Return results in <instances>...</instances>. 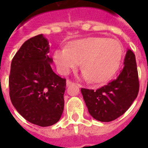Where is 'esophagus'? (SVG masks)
Returning a JSON list of instances; mask_svg holds the SVG:
<instances>
[{
	"instance_id": "esophagus-1",
	"label": "esophagus",
	"mask_w": 148,
	"mask_h": 148,
	"mask_svg": "<svg viewBox=\"0 0 148 148\" xmlns=\"http://www.w3.org/2000/svg\"><path fill=\"white\" fill-rule=\"evenodd\" d=\"M72 84H74L73 82H71V81L70 80H66V86H71V85H72Z\"/></svg>"
}]
</instances>
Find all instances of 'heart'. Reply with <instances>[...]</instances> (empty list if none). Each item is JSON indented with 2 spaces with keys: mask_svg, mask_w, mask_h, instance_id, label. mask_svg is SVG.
<instances>
[{
  "mask_svg": "<svg viewBox=\"0 0 148 148\" xmlns=\"http://www.w3.org/2000/svg\"><path fill=\"white\" fill-rule=\"evenodd\" d=\"M121 58V46L113 39L90 37L72 42L68 48L58 49L54 58L59 72L67 74L79 66L84 77L101 83L115 74Z\"/></svg>",
  "mask_w": 148,
  "mask_h": 148,
  "instance_id": "heart-1",
  "label": "heart"
}]
</instances>
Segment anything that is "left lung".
I'll list each match as a JSON object with an SVG mask.
<instances>
[{
    "label": "left lung",
    "instance_id": "obj_1",
    "mask_svg": "<svg viewBox=\"0 0 148 148\" xmlns=\"http://www.w3.org/2000/svg\"><path fill=\"white\" fill-rule=\"evenodd\" d=\"M117 77L97 90L81 89L88 111L97 121L110 122L124 114L137 97L140 82L136 56L127 50Z\"/></svg>",
    "mask_w": 148,
    "mask_h": 148
}]
</instances>
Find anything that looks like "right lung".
I'll return each instance as SVG.
<instances>
[{
	"label": "right lung",
	"mask_w": 148,
	"mask_h": 148,
	"mask_svg": "<svg viewBox=\"0 0 148 148\" xmlns=\"http://www.w3.org/2000/svg\"><path fill=\"white\" fill-rule=\"evenodd\" d=\"M45 37L27 39L12 58L8 79L12 104L30 123L47 127L57 123L64 109L66 79L52 71Z\"/></svg>",
	"instance_id": "right-lung-1"
}]
</instances>
